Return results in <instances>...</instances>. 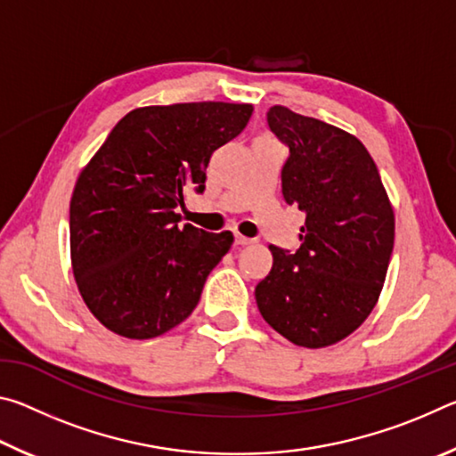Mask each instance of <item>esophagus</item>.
<instances>
[{
	"label": "esophagus",
	"instance_id": "34e87169",
	"mask_svg": "<svg viewBox=\"0 0 456 456\" xmlns=\"http://www.w3.org/2000/svg\"><path fill=\"white\" fill-rule=\"evenodd\" d=\"M235 243L243 247V245H251V243H256V239L245 237V235H241V233H235Z\"/></svg>",
	"mask_w": 456,
	"mask_h": 456
}]
</instances>
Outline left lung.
Segmentation results:
<instances>
[{
    "mask_svg": "<svg viewBox=\"0 0 456 456\" xmlns=\"http://www.w3.org/2000/svg\"><path fill=\"white\" fill-rule=\"evenodd\" d=\"M267 122L289 149L283 199L305 223L296 253L269 245L273 265L256 288L257 307L291 344L326 348L374 310L395 247V211L356 136L285 106L269 108Z\"/></svg>",
    "mask_w": 456,
    "mask_h": 456,
    "instance_id": "left-lung-1",
    "label": "left lung"
}]
</instances>
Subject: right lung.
Wrapping results in <instances>:
<instances>
[{
	"mask_svg": "<svg viewBox=\"0 0 456 456\" xmlns=\"http://www.w3.org/2000/svg\"><path fill=\"white\" fill-rule=\"evenodd\" d=\"M251 112L229 102L134 108L82 168L70 200L72 272L104 328L149 339L195 310L233 233L179 225L176 207L189 189L203 192L213 152Z\"/></svg>",
	"mask_w": 456,
	"mask_h": 456,
	"instance_id": "right-lung-1",
	"label": "right lung"
}]
</instances>
